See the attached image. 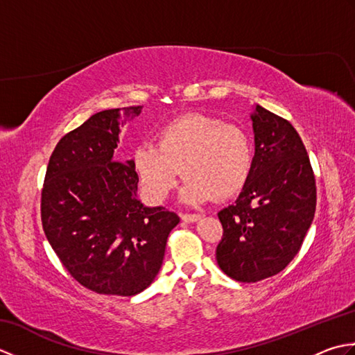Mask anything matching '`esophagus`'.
I'll return each instance as SVG.
<instances>
[{
  "mask_svg": "<svg viewBox=\"0 0 355 355\" xmlns=\"http://www.w3.org/2000/svg\"><path fill=\"white\" fill-rule=\"evenodd\" d=\"M182 220L184 223H197L198 220H201V215H198V214H183Z\"/></svg>",
  "mask_w": 355,
  "mask_h": 355,
  "instance_id": "34e87169",
  "label": "esophagus"
}]
</instances>
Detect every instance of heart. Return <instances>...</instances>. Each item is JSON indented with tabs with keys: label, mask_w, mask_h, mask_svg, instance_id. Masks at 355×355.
I'll return each mask as SVG.
<instances>
[{
	"label": "heart",
	"mask_w": 355,
	"mask_h": 355,
	"mask_svg": "<svg viewBox=\"0 0 355 355\" xmlns=\"http://www.w3.org/2000/svg\"><path fill=\"white\" fill-rule=\"evenodd\" d=\"M157 145L139 143L131 163L143 192L160 202L173 191L180 177L186 180L183 200L200 205L209 200H230L250 178L253 150L241 128L214 116L191 112L163 125Z\"/></svg>",
	"instance_id": "b5f03b06"
}]
</instances>
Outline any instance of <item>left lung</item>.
I'll return each instance as SVG.
<instances>
[{
    "label": "left lung",
    "instance_id": "8db88e82",
    "mask_svg": "<svg viewBox=\"0 0 355 355\" xmlns=\"http://www.w3.org/2000/svg\"><path fill=\"white\" fill-rule=\"evenodd\" d=\"M250 178L235 205L218 218L223 238L218 266L239 282L277 275L300 250L315 212L310 157L293 125L256 105Z\"/></svg>",
    "mask_w": 355,
    "mask_h": 355
}]
</instances>
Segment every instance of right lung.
Masks as SVG:
<instances>
[{
	"mask_svg": "<svg viewBox=\"0 0 355 355\" xmlns=\"http://www.w3.org/2000/svg\"><path fill=\"white\" fill-rule=\"evenodd\" d=\"M141 107L96 112L59 140L45 172L41 220L67 271L99 294L134 296L153 284L180 223L137 198L131 160L117 162L120 125Z\"/></svg>",
	"mask_w": 355,
	"mask_h": 355,
	"instance_id": "1",
	"label": "right lung"
}]
</instances>
